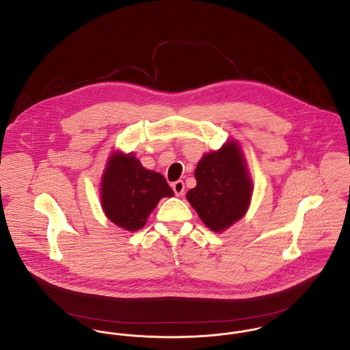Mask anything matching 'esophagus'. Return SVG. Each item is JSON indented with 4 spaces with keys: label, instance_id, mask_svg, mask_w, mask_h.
<instances>
[{
    "label": "esophagus",
    "instance_id": "obj_1",
    "mask_svg": "<svg viewBox=\"0 0 350 350\" xmlns=\"http://www.w3.org/2000/svg\"><path fill=\"white\" fill-rule=\"evenodd\" d=\"M172 188L174 190L176 196H183L184 191H185V184H184V181L178 180V181H176V183L172 184Z\"/></svg>",
    "mask_w": 350,
    "mask_h": 350
}]
</instances>
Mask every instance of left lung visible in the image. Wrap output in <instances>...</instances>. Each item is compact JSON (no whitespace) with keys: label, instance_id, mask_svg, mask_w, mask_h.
Returning <instances> with one entry per match:
<instances>
[{"label":"left lung","instance_id":"obj_1","mask_svg":"<svg viewBox=\"0 0 350 350\" xmlns=\"http://www.w3.org/2000/svg\"><path fill=\"white\" fill-rule=\"evenodd\" d=\"M194 177L197 185L189 190L187 198L209 229L221 232L245 215L252 197V181L234 141L204 156Z\"/></svg>","mask_w":350,"mask_h":350}]
</instances>
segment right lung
Here are the masks:
<instances>
[{
	"label": "right lung",
	"instance_id": "obj_1",
	"mask_svg": "<svg viewBox=\"0 0 350 350\" xmlns=\"http://www.w3.org/2000/svg\"><path fill=\"white\" fill-rule=\"evenodd\" d=\"M174 196L160 173L145 169L133 154L110 157L101 202L109 219L126 230L141 229L162 197Z\"/></svg>",
	"mask_w": 350,
	"mask_h": 350
}]
</instances>
